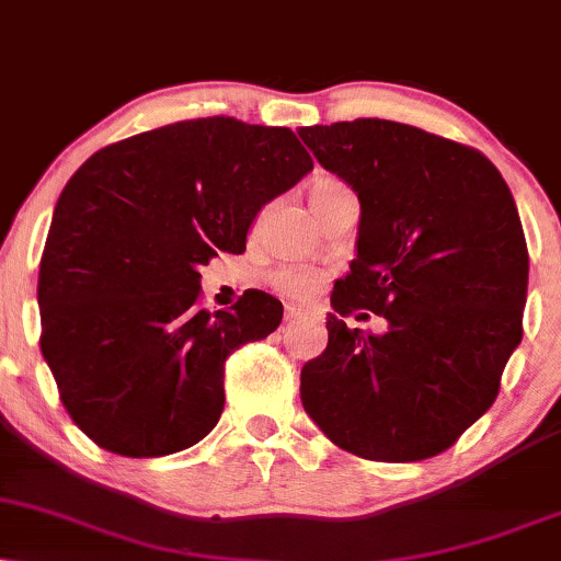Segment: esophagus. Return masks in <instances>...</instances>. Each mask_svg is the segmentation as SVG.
Returning <instances> with one entry per match:
<instances>
[{
  "mask_svg": "<svg viewBox=\"0 0 561 561\" xmlns=\"http://www.w3.org/2000/svg\"><path fill=\"white\" fill-rule=\"evenodd\" d=\"M297 318H302V308H297V305H287L285 308V321L293 323Z\"/></svg>",
  "mask_w": 561,
  "mask_h": 561,
  "instance_id": "34e87169",
  "label": "esophagus"
}]
</instances>
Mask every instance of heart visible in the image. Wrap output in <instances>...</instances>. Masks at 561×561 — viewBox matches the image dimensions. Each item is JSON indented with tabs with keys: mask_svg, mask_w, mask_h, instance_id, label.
Returning a JSON list of instances; mask_svg holds the SVG:
<instances>
[{
	"mask_svg": "<svg viewBox=\"0 0 561 561\" xmlns=\"http://www.w3.org/2000/svg\"><path fill=\"white\" fill-rule=\"evenodd\" d=\"M342 188H346L344 183H339L333 179H321L310 186V198L333 194V191H342ZM274 285L279 287L285 295L308 297L318 289V276L313 272H302V268H285V272H279L274 276Z\"/></svg>",
	"mask_w": 561,
	"mask_h": 561,
	"instance_id": "heart-1",
	"label": "heart"
}]
</instances>
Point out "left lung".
Returning a JSON list of instances; mask_svg holds the SVG:
<instances>
[{"mask_svg": "<svg viewBox=\"0 0 561 561\" xmlns=\"http://www.w3.org/2000/svg\"><path fill=\"white\" fill-rule=\"evenodd\" d=\"M297 134L359 198L357 256L333 285L329 346L302 365V409L359 458L437 456L492 407L523 339L528 248L513 194L484 154L409 124ZM363 307L389 329L346 330L341 316Z\"/></svg>", "mask_w": 561, "mask_h": 561, "instance_id": "obj_1", "label": "left lung"}]
</instances>
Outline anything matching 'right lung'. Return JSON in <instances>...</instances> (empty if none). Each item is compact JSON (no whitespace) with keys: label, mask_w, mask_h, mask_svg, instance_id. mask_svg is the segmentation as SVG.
I'll list each match as a JSON object with an SVG mask.
<instances>
[{"label":"right lung","mask_w":561,"mask_h":561,"mask_svg":"<svg viewBox=\"0 0 561 561\" xmlns=\"http://www.w3.org/2000/svg\"><path fill=\"white\" fill-rule=\"evenodd\" d=\"M310 168L285 126L211 116L116 141L69 179L38 272L41 352L92 443L158 458L215 430L225 359L266 339L282 302L248 289L209 313L198 268L243 253L264 204Z\"/></svg>","instance_id":"add662e5"}]
</instances>
